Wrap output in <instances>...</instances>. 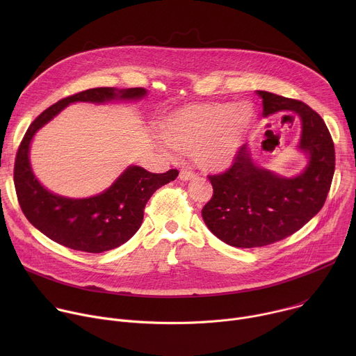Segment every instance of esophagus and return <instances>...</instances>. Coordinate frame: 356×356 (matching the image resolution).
<instances>
[{
	"mask_svg": "<svg viewBox=\"0 0 356 356\" xmlns=\"http://www.w3.org/2000/svg\"><path fill=\"white\" fill-rule=\"evenodd\" d=\"M195 177V175L193 172H188V170H181L180 175H179V179L183 180V181H188V180H193Z\"/></svg>",
	"mask_w": 356,
	"mask_h": 356,
	"instance_id": "esophagus-1",
	"label": "esophagus"
}]
</instances>
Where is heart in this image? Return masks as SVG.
Wrapping results in <instances>:
<instances>
[{"label":"heart","instance_id":"b5f03b06","mask_svg":"<svg viewBox=\"0 0 356 356\" xmlns=\"http://www.w3.org/2000/svg\"><path fill=\"white\" fill-rule=\"evenodd\" d=\"M255 121V110L239 103H197L172 111L158 135L162 150L190 152L201 169L222 170L234 163Z\"/></svg>","mask_w":356,"mask_h":356}]
</instances>
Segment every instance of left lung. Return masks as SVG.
Wrapping results in <instances>:
<instances>
[{"label":"left lung","instance_id":"obj_1","mask_svg":"<svg viewBox=\"0 0 356 356\" xmlns=\"http://www.w3.org/2000/svg\"><path fill=\"white\" fill-rule=\"evenodd\" d=\"M264 115L293 113L300 122L297 149L307 158L298 175L286 177L259 166L243 145L235 163L210 176L211 200L201 211L207 228L235 248L265 246L298 231L324 206L335 169V150L323 118L301 101L258 91Z\"/></svg>","mask_w":356,"mask_h":356}]
</instances>
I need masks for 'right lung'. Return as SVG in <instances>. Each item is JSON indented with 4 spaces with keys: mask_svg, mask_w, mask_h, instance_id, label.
I'll return each instance as SVG.
<instances>
[{
    "mask_svg": "<svg viewBox=\"0 0 356 356\" xmlns=\"http://www.w3.org/2000/svg\"><path fill=\"white\" fill-rule=\"evenodd\" d=\"M146 95L147 91L140 87L90 88L60 99L31 124L17 154L14 183L22 213L43 235L74 250L101 253L118 248L136 234L147 200L159 187L175 180L177 170L158 175L129 165L104 191L72 198L47 190L38 180L31 166L29 150L35 134L73 103L139 101Z\"/></svg>",
    "mask_w": 356,
    "mask_h": 356,
    "instance_id": "1",
    "label": "right lung"
}]
</instances>
